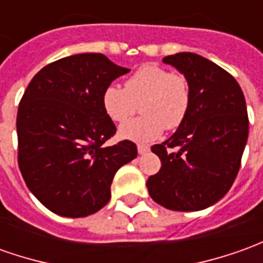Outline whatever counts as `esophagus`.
<instances>
[{"instance_id": "obj_1", "label": "esophagus", "mask_w": 263, "mask_h": 263, "mask_svg": "<svg viewBox=\"0 0 263 263\" xmlns=\"http://www.w3.org/2000/svg\"><path fill=\"white\" fill-rule=\"evenodd\" d=\"M149 151V146L144 145V144H138V153L139 154H146Z\"/></svg>"}]
</instances>
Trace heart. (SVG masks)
I'll return each mask as SVG.
<instances>
[{"instance_id":"1","label":"heart","mask_w":263,"mask_h":263,"mask_svg":"<svg viewBox=\"0 0 263 263\" xmlns=\"http://www.w3.org/2000/svg\"><path fill=\"white\" fill-rule=\"evenodd\" d=\"M190 85L181 73H170L157 64H144L125 82V87L109 85L102 93L103 109L114 122L122 124L137 112L142 115L121 126L122 138L146 142L165 129L183 124L190 109Z\"/></svg>"}]
</instances>
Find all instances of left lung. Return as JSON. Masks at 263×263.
Listing matches in <instances>:
<instances>
[{
    "label": "left lung",
    "mask_w": 263,
    "mask_h": 263,
    "mask_svg": "<svg viewBox=\"0 0 263 263\" xmlns=\"http://www.w3.org/2000/svg\"><path fill=\"white\" fill-rule=\"evenodd\" d=\"M162 62L187 78L192 101L178 129L151 146L161 168L146 187L165 209L197 212L219 201L239 173L249 134L246 102L236 79L204 57L177 53Z\"/></svg>",
    "instance_id": "8db88e82"
}]
</instances>
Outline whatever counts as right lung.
Masks as SVG:
<instances>
[{"mask_svg": "<svg viewBox=\"0 0 263 263\" xmlns=\"http://www.w3.org/2000/svg\"><path fill=\"white\" fill-rule=\"evenodd\" d=\"M128 71L101 53H83L44 66L27 86L17 112L18 167L50 212L96 213L110 199L115 173L138 155L128 139L105 145L117 126L102 93Z\"/></svg>", "mask_w": 263, "mask_h": 263, "instance_id": "add662e5", "label": "right lung"}]
</instances>
